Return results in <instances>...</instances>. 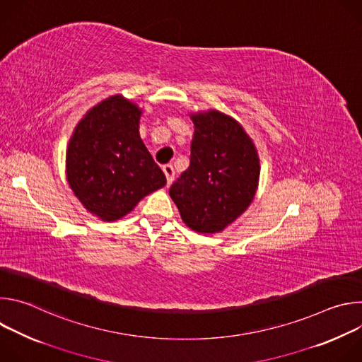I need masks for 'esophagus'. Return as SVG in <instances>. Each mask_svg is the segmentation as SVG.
<instances>
[{"mask_svg": "<svg viewBox=\"0 0 362 362\" xmlns=\"http://www.w3.org/2000/svg\"><path fill=\"white\" fill-rule=\"evenodd\" d=\"M163 172H165V175H166L168 185H170V183L173 182V179H175V169H173V166H172V165H165V166H163Z\"/></svg>", "mask_w": 362, "mask_h": 362, "instance_id": "1", "label": "esophagus"}]
</instances>
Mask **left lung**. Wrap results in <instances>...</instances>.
<instances>
[{
  "instance_id": "1",
  "label": "left lung",
  "mask_w": 362,
  "mask_h": 362,
  "mask_svg": "<svg viewBox=\"0 0 362 362\" xmlns=\"http://www.w3.org/2000/svg\"><path fill=\"white\" fill-rule=\"evenodd\" d=\"M190 119L194 124L190 165L169 194L190 229L222 232L253 200L259 158L250 137L230 116L209 110Z\"/></svg>"
}]
</instances>
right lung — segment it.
I'll return each instance as SVG.
<instances>
[{
    "label": "right lung",
    "mask_w": 362,
    "mask_h": 362,
    "mask_svg": "<svg viewBox=\"0 0 362 362\" xmlns=\"http://www.w3.org/2000/svg\"><path fill=\"white\" fill-rule=\"evenodd\" d=\"M141 110L120 94L100 101L76 126L67 147V180L84 208L113 222L166 185L140 134Z\"/></svg>",
    "instance_id": "add662e5"
}]
</instances>
